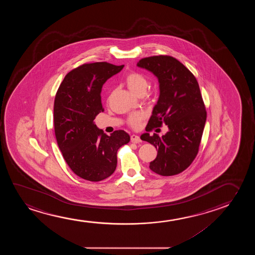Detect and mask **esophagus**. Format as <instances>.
Masks as SVG:
<instances>
[{
  "instance_id": "1",
  "label": "esophagus",
  "mask_w": 255,
  "mask_h": 255,
  "mask_svg": "<svg viewBox=\"0 0 255 255\" xmlns=\"http://www.w3.org/2000/svg\"><path fill=\"white\" fill-rule=\"evenodd\" d=\"M130 140H131V142H133V143H140L141 142L140 136L135 135V134H133V135L130 136Z\"/></svg>"
}]
</instances>
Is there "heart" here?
<instances>
[{"instance_id":"heart-1","label":"heart","mask_w":255,"mask_h":255,"mask_svg":"<svg viewBox=\"0 0 255 255\" xmlns=\"http://www.w3.org/2000/svg\"><path fill=\"white\" fill-rule=\"evenodd\" d=\"M126 84L129 91L136 96H143L149 87V81L145 76L138 72H131L126 78ZM143 119L141 113H133L128 118V124L133 128H137Z\"/></svg>"}]
</instances>
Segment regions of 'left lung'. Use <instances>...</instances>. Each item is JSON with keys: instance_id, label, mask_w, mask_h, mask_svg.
Segmentation results:
<instances>
[{"instance_id": "1", "label": "left lung", "mask_w": 255, "mask_h": 255, "mask_svg": "<svg viewBox=\"0 0 255 255\" xmlns=\"http://www.w3.org/2000/svg\"><path fill=\"white\" fill-rule=\"evenodd\" d=\"M136 65L154 74L159 83V98L146 131L163 124L169 129L162 136L148 132L140 136L157 150L150 169L161 176L178 174L197 156L206 125V107L199 84L193 74L172 56L145 57Z\"/></svg>"}]
</instances>
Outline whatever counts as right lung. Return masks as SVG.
I'll return each instance as SVG.
<instances>
[{
    "instance_id": "right-lung-1",
    "label": "right lung",
    "mask_w": 255,
    "mask_h": 255,
    "mask_svg": "<svg viewBox=\"0 0 255 255\" xmlns=\"http://www.w3.org/2000/svg\"><path fill=\"white\" fill-rule=\"evenodd\" d=\"M124 65L84 63L67 74L56 92L54 127L63 158L75 174L89 181L108 178L117 167V152L129 142L123 129L106 135L95 125L104 112L102 87Z\"/></svg>"
}]
</instances>
